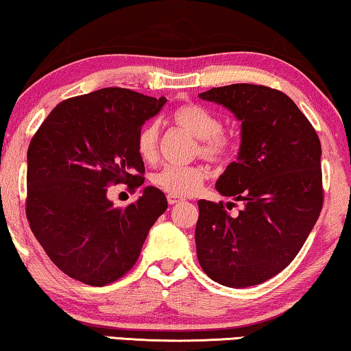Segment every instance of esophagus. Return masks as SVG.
I'll return each mask as SVG.
<instances>
[{
	"label": "esophagus",
	"mask_w": 351,
	"mask_h": 351,
	"mask_svg": "<svg viewBox=\"0 0 351 351\" xmlns=\"http://www.w3.org/2000/svg\"><path fill=\"white\" fill-rule=\"evenodd\" d=\"M184 199H182V197H179V196H174V195H167V202H169V204H177V202H182Z\"/></svg>",
	"instance_id": "esophagus-1"
}]
</instances>
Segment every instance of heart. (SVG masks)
I'll return each instance as SVG.
<instances>
[{
  "mask_svg": "<svg viewBox=\"0 0 351 351\" xmlns=\"http://www.w3.org/2000/svg\"><path fill=\"white\" fill-rule=\"evenodd\" d=\"M172 120L196 138V154L210 163H228L237 150L234 134L221 128L217 114L201 104L179 106ZM136 152L145 163H154L158 156V125L147 123L136 138ZM207 179V169L201 165L166 166L152 176V184L158 190L174 196H193L201 190Z\"/></svg>",
  "mask_w": 351,
  "mask_h": 351,
  "instance_id": "b5f03b06",
  "label": "heart"
}]
</instances>
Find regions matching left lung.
<instances>
[{
	"mask_svg": "<svg viewBox=\"0 0 351 351\" xmlns=\"http://www.w3.org/2000/svg\"><path fill=\"white\" fill-rule=\"evenodd\" d=\"M199 96L242 121L239 158L215 186L245 207L231 217L223 201L197 202V260L221 285H258L294 260L318 220L324 197L322 144L307 117L280 90L232 84Z\"/></svg>",
	"mask_w": 351,
	"mask_h": 351,
	"instance_id": "1",
	"label": "left lung"
}]
</instances>
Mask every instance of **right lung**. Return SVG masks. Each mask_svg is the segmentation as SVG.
<instances>
[{
	"instance_id": "add662e5",
	"label": "right lung",
	"mask_w": 351,
	"mask_h": 351,
	"mask_svg": "<svg viewBox=\"0 0 351 351\" xmlns=\"http://www.w3.org/2000/svg\"><path fill=\"white\" fill-rule=\"evenodd\" d=\"M166 98L109 87L64 99L28 147L25 212L34 237L58 269L91 287L131 271L167 199L147 186L139 199L114 207L108 186L144 184L136 152L141 126Z\"/></svg>"
}]
</instances>
